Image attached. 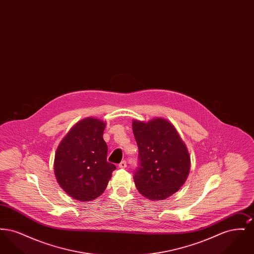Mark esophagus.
Wrapping results in <instances>:
<instances>
[{
    "instance_id": "1",
    "label": "esophagus",
    "mask_w": 254,
    "mask_h": 254,
    "mask_svg": "<svg viewBox=\"0 0 254 254\" xmlns=\"http://www.w3.org/2000/svg\"><path fill=\"white\" fill-rule=\"evenodd\" d=\"M119 168L120 169H126L127 168V161H122L121 163L119 164Z\"/></svg>"
}]
</instances>
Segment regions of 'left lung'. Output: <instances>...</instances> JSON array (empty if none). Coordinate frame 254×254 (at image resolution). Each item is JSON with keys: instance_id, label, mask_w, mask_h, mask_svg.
<instances>
[{"instance_id": "8db88e82", "label": "left lung", "mask_w": 254, "mask_h": 254, "mask_svg": "<svg viewBox=\"0 0 254 254\" xmlns=\"http://www.w3.org/2000/svg\"><path fill=\"white\" fill-rule=\"evenodd\" d=\"M139 149L134 182L150 200H165L180 190L190 169L188 148L174 126L164 118L132 122Z\"/></svg>"}]
</instances>
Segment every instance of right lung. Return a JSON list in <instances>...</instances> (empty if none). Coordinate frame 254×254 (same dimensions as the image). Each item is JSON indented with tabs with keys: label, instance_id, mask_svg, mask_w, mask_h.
<instances>
[{
	"label": "right lung",
	"instance_id": "right-lung-1",
	"mask_svg": "<svg viewBox=\"0 0 254 254\" xmlns=\"http://www.w3.org/2000/svg\"><path fill=\"white\" fill-rule=\"evenodd\" d=\"M106 123L88 117L78 122L55 153L54 172L61 188L75 200L88 202L103 193L116 167L107 161Z\"/></svg>",
	"mask_w": 254,
	"mask_h": 254
}]
</instances>
